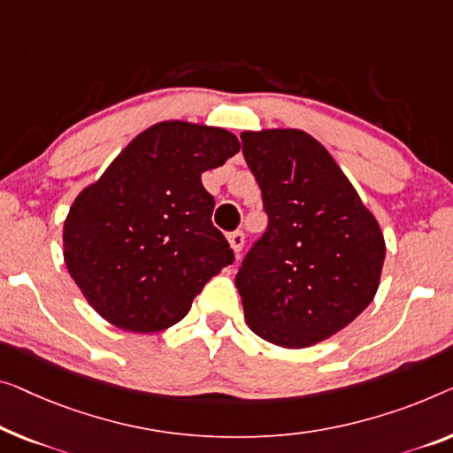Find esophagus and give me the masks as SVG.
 I'll return each mask as SVG.
<instances>
[{"label": "esophagus", "mask_w": 453, "mask_h": 453, "mask_svg": "<svg viewBox=\"0 0 453 453\" xmlns=\"http://www.w3.org/2000/svg\"><path fill=\"white\" fill-rule=\"evenodd\" d=\"M227 242H229V246H232L234 254L240 256L242 248H244V234H242V232H232V234L227 235Z\"/></svg>", "instance_id": "1"}]
</instances>
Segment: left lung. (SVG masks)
Segmentation results:
<instances>
[{
    "instance_id": "left-lung-1",
    "label": "left lung",
    "mask_w": 453,
    "mask_h": 453,
    "mask_svg": "<svg viewBox=\"0 0 453 453\" xmlns=\"http://www.w3.org/2000/svg\"><path fill=\"white\" fill-rule=\"evenodd\" d=\"M240 138L268 213L235 274L246 323L274 346H315L372 303L387 256L380 224L311 134L268 127Z\"/></svg>"
}]
</instances>
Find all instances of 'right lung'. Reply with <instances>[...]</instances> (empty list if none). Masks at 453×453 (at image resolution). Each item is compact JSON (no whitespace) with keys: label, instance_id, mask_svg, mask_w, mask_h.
Returning <instances> with one entry per match:
<instances>
[{"label":"right lung","instance_id":"1","mask_svg":"<svg viewBox=\"0 0 453 453\" xmlns=\"http://www.w3.org/2000/svg\"><path fill=\"white\" fill-rule=\"evenodd\" d=\"M235 152L240 140L224 127L158 121L77 195L63 226L65 265L107 323L132 334L173 327L232 265L201 174Z\"/></svg>","mask_w":453,"mask_h":453}]
</instances>
